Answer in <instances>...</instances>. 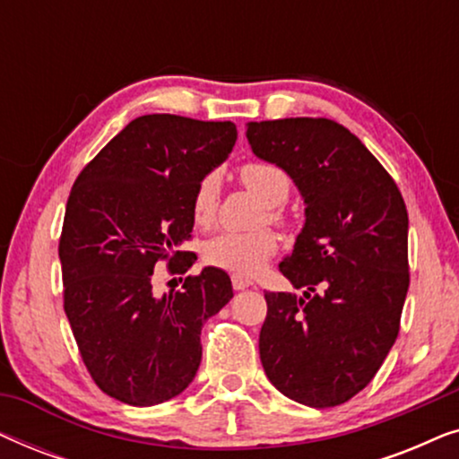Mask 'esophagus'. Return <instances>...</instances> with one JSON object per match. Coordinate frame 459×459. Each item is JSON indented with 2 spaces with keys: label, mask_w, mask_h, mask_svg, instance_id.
I'll return each mask as SVG.
<instances>
[{
  "label": "esophagus",
  "mask_w": 459,
  "mask_h": 459,
  "mask_svg": "<svg viewBox=\"0 0 459 459\" xmlns=\"http://www.w3.org/2000/svg\"><path fill=\"white\" fill-rule=\"evenodd\" d=\"M231 286H234V290H247V288H253L255 284L247 278H240V275H231Z\"/></svg>",
  "instance_id": "1"
}]
</instances>
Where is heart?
<instances>
[{"label": "heart", "instance_id": "heart-1", "mask_svg": "<svg viewBox=\"0 0 459 459\" xmlns=\"http://www.w3.org/2000/svg\"><path fill=\"white\" fill-rule=\"evenodd\" d=\"M240 181L267 206V219L281 223L278 209L290 196V179L284 169L267 160H248L240 167ZM221 181L217 173H206L192 196V217L198 225H211L217 215ZM278 250V240L269 230L221 231L204 242L203 256L211 267L223 269L240 278L256 275Z\"/></svg>", "mask_w": 459, "mask_h": 459}]
</instances>
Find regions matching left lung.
Here are the masks:
<instances>
[{"instance_id": "1", "label": "left lung", "mask_w": 459, "mask_h": 459, "mask_svg": "<svg viewBox=\"0 0 459 459\" xmlns=\"http://www.w3.org/2000/svg\"><path fill=\"white\" fill-rule=\"evenodd\" d=\"M247 137L307 204L305 228L280 263L305 294L265 292L263 369L292 401L341 405L372 382L397 341L410 288L403 196L359 137L330 118L247 123Z\"/></svg>"}]
</instances>
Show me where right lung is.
<instances>
[{
	"label": "right lung",
	"mask_w": 459,
	"mask_h": 459,
	"mask_svg": "<svg viewBox=\"0 0 459 459\" xmlns=\"http://www.w3.org/2000/svg\"><path fill=\"white\" fill-rule=\"evenodd\" d=\"M231 121L143 115L85 165L66 203L58 244L65 313L81 359L106 394L127 405L173 399L203 359L200 330L234 297L223 269L186 275L156 294L154 267L184 275L196 255L192 196L228 159Z\"/></svg>",
	"instance_id": "add662e5"
}]
</instances>
